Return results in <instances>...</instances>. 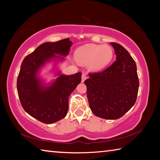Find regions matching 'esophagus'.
<instances>
[{"label":"esophagus","instance_id":"obj_1","mask_svg":"<svg viewBox=\"0 0 160 160\" xmlns=\"http://www.w3.org/2000/svg\"><path fill=\"white\" fill-rule=\"evenodd\" d=\"M87 75L85 74V73H83L82 75V82H83L84 81H85L86 79H87Z\"/></svg>","mask_w":160,"mask_h":160}]
</instances>
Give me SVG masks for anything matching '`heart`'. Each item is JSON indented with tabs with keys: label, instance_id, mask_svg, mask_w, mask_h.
<instances>
[{
	"label": "heart",
	"instance_id": "1",
	"mask_svg": "<svg viewBox=\"0 0 160 160\" xmlns=\"http://www.w3.org/2000/svg\"><path fill=\"white\" fill-rule=\"evenodd\" d=\"M75 59L87 64L91 71H99L110 64L113 57V50L107 44H88L78 48L75 52Z\"/></svg>",
	"mask_w": 160,
	"mask_h": 160
}]
</instances>
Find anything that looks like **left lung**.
<instances>
[{
    "instance_id": "1",
    "label": "left lung",
    "mask_w": 160,
    "mask_h": 160,
    "mask_svg": "<svg viewBox=\"0 0 160 160\" xmlns=\"http://www.w3.org/2000/svg\"><path fill=\"white\" fill-rule=\"evenodd\" d=\"M116 61L102 72L90 73L85 81L89 105L94 115L104 119H118L128 112L137 99L139 80L137 67L128 51L117 43Z\"/></svg>"
}]
</instances>
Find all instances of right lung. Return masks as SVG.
I'll return each mask as SVG.
<instances>
[{
	"mask_svg": "<svg viewBox=\"0 0 160 160\" xmlns=\"http://www.w3.org/2000/svg\"><path fill=\"white\" fill-rule=\"evenodd\" d=\"M72 42L69 38L56 42H46L29 54L22 63L17 89L23 109L42 123L51 124L60 121L68 110V98L78 84L82 73L66 75L56 71L58 76L46 84L39 77L42 67L49 62L63 61Z\"/></svg>",
	"mask_w": 160,
	"mask_h": 160,
	"instance_id": "right-lung-1",
	"label": "right lung"
}]
</instances>
